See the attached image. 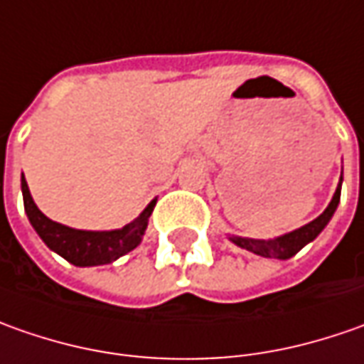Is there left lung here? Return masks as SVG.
<instances>
[{"label":"left lung","instance_id":"8db88e82","mask_svg":"<svg viewBox=\"0 0 364 364\" xmlns=\"http://www.w3.org/2000/svg\"><path fill=\"white\" fill-rule=\"evenodd\" d=\"M341 185H343V177H341V183L336 187V191L332 195V201L328 203V207L320 213L318 218L314 221H310L306 225H302L300 230H294V232L286 233V235H280L276 240H250V237H237V235H232L233 244L244 247V250H250L257 256L262 257H278V259H288V257L296 256L302 247L306 244H310L316 235H318L326 223L331 221V218L334 215L336 207H338V201H341Z\"/></svg>","mask_w":364,"mask_h":364}]
</instances>
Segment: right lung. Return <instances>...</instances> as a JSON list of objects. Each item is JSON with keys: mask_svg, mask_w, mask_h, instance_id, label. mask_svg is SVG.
<instances>
[{"mask_svg": "<svg viewBox=\"0 0 364 364\" xmlns=\"http://www.w3.org/2000/svg\"><path fill=\"white\" fill-rule=\"evenodd\" d=\"M21 193H23V207H26L28 220L32 223L33 230L38 232V235L42 237V242L52 252H56L58 256H62L64 259H68L70 264L80 266V268L110 264L134 250L143 240L149 218L157 203V201H151L136 220L127 223L120 230L84 232V230H74V228L62 225V223H56L50 218H46L38 209V205L33 203L23 175H21Z\"/></svg>", "mask_w": 364, "mask_h": 364, "instance_id": "add662e5", "label": "right lung"}]
</instances>
